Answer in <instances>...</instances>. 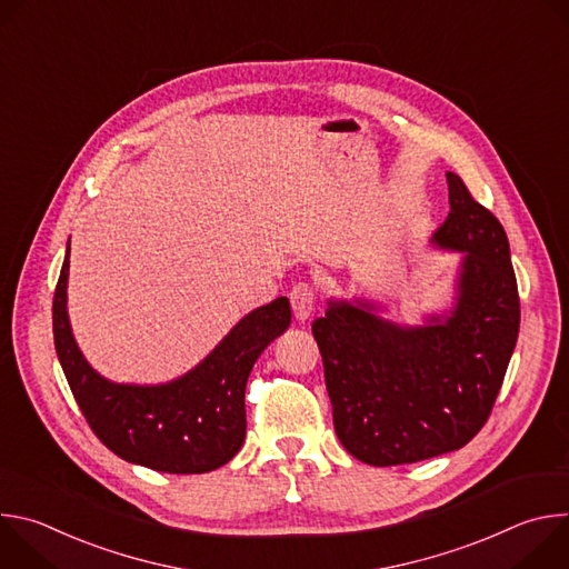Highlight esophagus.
I'll return each mask as SVG.
<instances>
[{"instance_id": "esophagus-1", "label": "esophagus", "mask_w": 569, "mask_h": 569, "mask_svg": "<svg viewBox=\"0 0 569 569\" xmlns=\"http://www.w3.org/2000/svg\"><path fill=\"white\" fill-rule=\"evenodd\" d=\"M290 303H292V312L299 321L310 319L312 310H315V290L310 283H297L290 290Z\"/></svg>"}]
</instances>
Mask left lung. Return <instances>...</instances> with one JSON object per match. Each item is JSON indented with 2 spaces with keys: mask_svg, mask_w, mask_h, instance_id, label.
<instances>
[{
  "mask_svg": "<svg viewBox=\"0 0 569 569\" xmlns=\"http://www.w3.org/2000/svg\"><path fill=\"white\" fill-rule=\"evenodd\" d=\"M450 213L432 248L461 254L452 306L396 323L362 297L312 321L342 446L369 466L463 448L489 419L513 356L520 299L500 220L446 173Z\"/></svg>",
  "mask_w": 569,
  "mask_h": 569,
  "instance_id": "obj_1",
  "label": "left lung"
}]
</instances>
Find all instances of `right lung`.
Listing matches in <instances>:
<instances>
[{"label": "right lung", "instance_id": "right-lung-1", "mask_svg": "<svg viewBox=\"0 0 569 569\" xmlns=\"http://www.w3.org/2000/svg\"><path fill=\"white\" fill-rule=\"evenodd\" d=\"M69 242L53 295V342L64 378L94 435L121 459L159 472L224 466L246 441V385L257 358L290 327L279 297L242 317L184 376L161 385L112 382L78 349L69 312Z\"/></svg>", "mask_w": 569, "mask_h": 569}]
</instances>
